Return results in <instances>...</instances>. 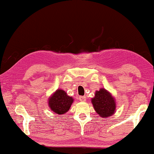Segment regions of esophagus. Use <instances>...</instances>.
Returning <instances> with one entry per match:
<instances>
[{
	"label": "esophagus",
	"instance_id": "obj_1",
	"mask_svg": "<svg viewBox=\"0 0 154 154\" xmlns=\"http://www.w3.org/2000/svg\"><path fill=\"white\" fill-rule=\"evenodd\" d=\"M79 100L81 102H85L86 100V97L85 96H80L79 97Z\"/></svg>",
	"mask_w": 154,
	"mask_h": 154
}]
</instances>
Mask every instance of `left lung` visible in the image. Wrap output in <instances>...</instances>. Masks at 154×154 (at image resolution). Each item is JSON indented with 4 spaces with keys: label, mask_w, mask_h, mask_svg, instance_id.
Instances as JSON below:
<instances>
[{
    "label": "left lung",
    "mask_w": 154,
    "mask_h": 154,
    "mask_svg": "<svg viewBox=\"0 0 154 154\" xmlns=\"http://www.w3.org/2000/svg\"><path fill=\"white\" fill-rule=\"evenodd\" d=\"M91 103L96 112L101 118H107L116 112V103L115 99L109 92L104 88L96 91L95 96L91 99Z\"/></svg>",
    "instance_id": "obj_1"
}]
</instances>
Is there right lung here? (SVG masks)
Returning <instances> with one entry per match:
<instances>
[{"mask_svg": "<svg viewBox=\"0 0 154 154\" xmlns=\"http://www.w3.org/2000/svg\"><path fill=\"white\" fill-rule=\"evenodd\" d=\"M74 102V98L69 96L63 89H57L49 98L48 105L54 113L61 115L67 112Z\"/></svg>", "mask_w": 154, "mask_h": 154, "instance_id": "add662e5", "label": "right lung"}]
</instances>
